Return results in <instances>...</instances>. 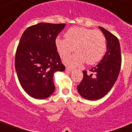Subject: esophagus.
I'll list each match as a JSON object with an SVG mask.
<instances>
[{"instance_id": "34e87169", "label": "esophagus", "mask_w": 132, "mask_h": 132, "mask_svg": "<svg viewBox=\"0 0 132 132\" xmlns=\"http://www.w3.org/2000/svg\"><path fill=\"white\" fill-rule=\"evenodd\" d=\"M65 70H66V71H68V72H71V71H72L73 69L70 68V67H66Z\"/></svg>"}]
</instances>
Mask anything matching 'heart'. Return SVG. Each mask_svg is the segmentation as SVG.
I'll return each mask as SVG.
<instances>
[{"instance_id": "heart-1", "label": "heart", "mask_w": 132, "mask_h": 132, "mask_svg": "<svg viewBox=\"0 0 132 132\" xmlns=\"http://www.w3.org/2000/svg\"><path fill=\"white\" fill-rule=\"evenodd\" d=\"M65 38L57 37L55 43L60 57L63 60L75 50L76 53L65 62L70 67L78 66L85 61L88 65L96 63L106 52V38L98 30L72 27L66 32Z\"/></svg>"}]
</instances>
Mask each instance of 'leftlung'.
Wrapping results in <instances>:
<instances>
[{
    "mask_svg": "<svg viewBox=\"0 0 132 132\" xmlns=\"http://www.w3.org/2000/svg\"><path fill=\"white\" fill-rule=\"evenodd\" d=\"M99 28L106 38L107 51L101 61L89 70L92 74L83 71L84 78L77 86L79 94L89 100H98L107 95L119 76L122 62L118 38L104 28Z\"/></svg>",
    "mask_w": 132,
    "mask_h": 132,
    "instance_id": "left-lung-1",
    "label": "left lung"
}]
</instances>
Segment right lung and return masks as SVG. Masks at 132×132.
<instances>
[{
    "mask_svg": "<svg viewBox=\"0 0 132 132\" xmlns=\"http://www.w3.org/2000/svg\"><path fill=\"white\" fill-rule=\"evenodd\" d=\"M65 23L41 22L22 34L17 48L15 67L21 86L32 97L45 99L55 89L54 74L65 71L55 41Z\"/></svg>",
    "mask_w": 132,
    "mask_h": 132,
    "instance_id": "add662e5",
    "label": "right lung"
}]
</instances>
